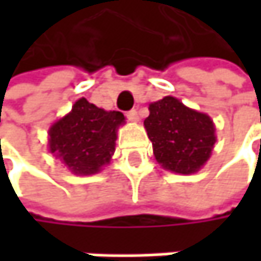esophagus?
I'll list each match as a JSON object with an SVG mask.
<instances>
[{
	"label": "esophagus",
	"instance_id": "1",
	"mask_svg": "<svg viewBox=\"0 0 261 261\" xmlns=\"http://www.w3.org/2000/svg\"><path fill=\"white\" fill-rule=\"evenodd\" d=\"M127 118L130 119L131 122H136V121H139V113H137V110H130V112H127Z\"/></svg>",
	"mask_w": 261,
	"mask_h": 261
}]
</instances>
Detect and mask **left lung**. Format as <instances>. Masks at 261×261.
<instances>
[{
	"instance_id": "8db88e82",
	"label": "left lung",
	"mask_w": 261,
	"mask_h": 261,
	"mask_svg": "<svg viewBox=\"0 0 261 261\" xmlns=\"http://www.w3.org/2000/svg\"><path fill=\"white\" fill-rule=\"evenodd\" d=\"M143 125L155 160L175 174L198 172L210 159L216 142L210 116L186 107L174 96L151 102Z\"/></svg>"
}]
</instances>
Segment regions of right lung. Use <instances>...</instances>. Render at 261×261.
Listing matches in <instances>:
<instances>
[{"mask_svg": "<svg viewBox=\"0 0 261 261\" xmlns=\"http://www.w3.org/2000/svg\"><path fill=\"white\" fill-rule=\"evenodd\" d=\"M125 122L121 112H106L80 98L72 110L48 131L49 152L75 175H92L110 163L116 131Z\"/></svg>", "mask_w": 261, "mask_h": 261, "instance_id": "right-lung-1", "label": "right lung"}]
</instances>
